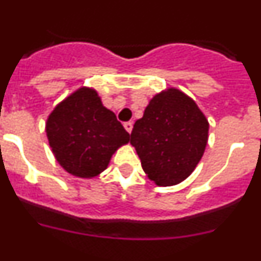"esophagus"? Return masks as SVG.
Instances as JSON below:
<instances>
[{"instance_id":"34e87169","label":"esophagus","mask_w":261,"mask_h":261,"mask_svg":"<svg viewBox=\"0 0 261 261\" xmlns=\"http://www.w3.org/2000/svg\"><path fill=\"white\" fill-rule=\"evenodd\" d=\"M124 128H126L127 133H131L133 131V122H126L124 123Z\"/></svg>"}]
</instances>
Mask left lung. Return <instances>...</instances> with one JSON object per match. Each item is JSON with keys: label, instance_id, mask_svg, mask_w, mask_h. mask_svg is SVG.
Returning a JSON list of instances; mask_svg holds the SVG:
<instances>
[{"label": "left lung", "instance_id": "left-lung-1", "mask_svg": "<svg viewBox=\"0 0 261 261\" xmlns=\"http://www.w3.org/2000/svg\"><path fill=\"white\" fill-rule=\"evenodd\" d=\"M208 120L198 105L178 89L156 94L138 119L130 143L142 168L158 186H174L187 179L204 154Z\"/></svg>", "mask_w": 261, "mask_h": 261}]
</instances>
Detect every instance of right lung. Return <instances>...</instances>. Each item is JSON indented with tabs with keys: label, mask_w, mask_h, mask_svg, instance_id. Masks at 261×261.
Instances as JSON below:
<instances>
[{
	"label": "right lung",
	"mask_w": 261,
	"mask_h": 261,
	"mask_svg": "<svg viewBox=\"0 0 261 261\" xmlns=\"http://www.w3.org/2000/svg\"><path fill=\"white\" fill-rule=\"evenodd\" d=\"M46 134L58 163L80 178L105 171L118 147L130 141L115 114L89 87L76 90L53 110Z\"/></svg>",
	"instance_id": "right-lung-1"
}]
</instances>
